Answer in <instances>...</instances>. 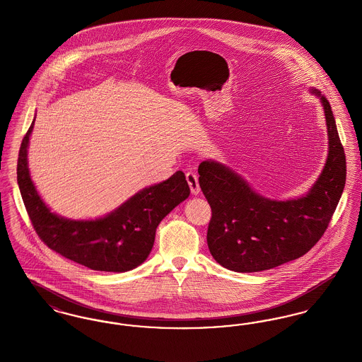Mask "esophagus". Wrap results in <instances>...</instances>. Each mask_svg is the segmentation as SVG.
<instances>
[{"mask_svg":"<svg viewBox=\"0 0 362 362\" xmlns=\"http://www.w3.org/2000/svg\"><path fill=\"white\" fill-rule=\"evenodd\" d=\"M186 179H187V183H189L191 192H192L194 195L199 194L201 187H199V182H198V176H197V173H192V171H189V173H186Z\"/></svg>","mask_w":362,"mask_h":362,"instance_id":"34e87169","label":"esophagus"}]
</instances>
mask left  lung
<instances>
[{"instance_id": "1", "label": "left lung", "mask_w": 362, "mask_h": 362, "mask_svg": "<svg viewBox=\"0 0 362 362\" xmlns=\"http://www.w3.org/2000/svg\"><path fill=\"white\" fill-rule=\"evenodd\" d=\"M327 124L328 155L316 183L301 198L257 194L230 168L206 160L199 186L211 207L207 245L216 262L238 273L263 272L305 255L326 232L346 183V156L327 99L317 90Z\"/></svg>"}]
</instances>
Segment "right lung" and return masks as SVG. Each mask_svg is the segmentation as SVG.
I'll list each match as a JSON object with an SVG mask.
<instances>
[{
    "label": "right lung",
    "instance_id": "1",
    "mask_svg": "<svg viewBox=\"0 0 362 362\" xmlns=\"http://www.w3.org/2000/svg\"><path fill=\"white\" fill-rule=\"evenodd\" d=\"M34 122L18 151V183L37 236L52 251L92 270L123 273L144 263L152 251L160 221L189 198L185 173L177 171L170 179L138 191L105 217L64 218L46 206L30 176L27 153Z\"/></svg>",
    "mask_w": 362,
    "mask_h": 362
}]
</instances>
